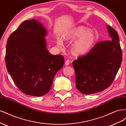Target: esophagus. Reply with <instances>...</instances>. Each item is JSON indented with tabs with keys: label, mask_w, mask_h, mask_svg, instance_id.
Instances as JSON below:
<instances>
[{
	"label": "esophagus",
	"mask_w": 126,
	"mask_h": 126,
	"mask_svg": "<svg viewBox=\"0 0 126 126\" xmlns=\"http://www.w3.org/2000/svg\"><path fill=\"white\" fill-rule=\"evenodd\" d=\"M70 62H71V61H70V60H67L65 61V65H66V66L69 65V64H70Z\"/></svg>",
	"instance_id": "obj_1"
}]
</instances>
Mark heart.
Segmentation results:
<instances>
[{
    "label": "heart",
    "mask_w": 126,
    "mask_h": 126,
    "mask_svg": "<svg viewBox=\"0 0 126 126\" xmlns=\"http://www.w3.org/2000/svg\"><path fill=\"white\" fill-rule=\"evenodd\" d=\"M75 39H77L71 45V51L75 55H80L87 53L92 47L96 40V36L93 30L79 26L69 32L63 36L64 41L74 40ZM57 44L59 47H62L63 43L62 39H57Z\"/></svg>",
    "instance_id": "1"
}]
</instances>
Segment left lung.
<instances>
[{"mask_svg":"<svg viewBox=\"0 0 126 126\" xmlns=\"http://www.w3.org/2000/svg\"><path fill=\"white\" fill-rule=\"evenodd\" d=\"M107 28L111 41L98 43L72 63L75 85L83 94L99 92L110 87L120 67L123 55L118 33L109 25Z\"/></svg>","mask_w":126,"mask_h":126,"instance_id":"8db88e82","label":"left lung"}]
</instances>
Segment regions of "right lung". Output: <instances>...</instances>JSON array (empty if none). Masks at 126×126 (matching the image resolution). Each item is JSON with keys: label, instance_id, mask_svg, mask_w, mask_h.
I'll list each match as a JSON object with an SVG mask.
<instances>
[{"label": "right lung", "instance_id": "right-lung-1", "mask_svg": "<svg viewBox=\"0 0 126 126\" xmlns=\"http://www.w3.org/2000/svg\"><path fill=\"white\" fill-rule=\"evenodd\" d=\"M47 31L42 23L25 20L7 42V70L20 90L40 96L51 89L55 74L64 65L62 55H53L46 47Z\"/></svg>", "mask_w": 126, "mask_h": 126}]
</instances>
